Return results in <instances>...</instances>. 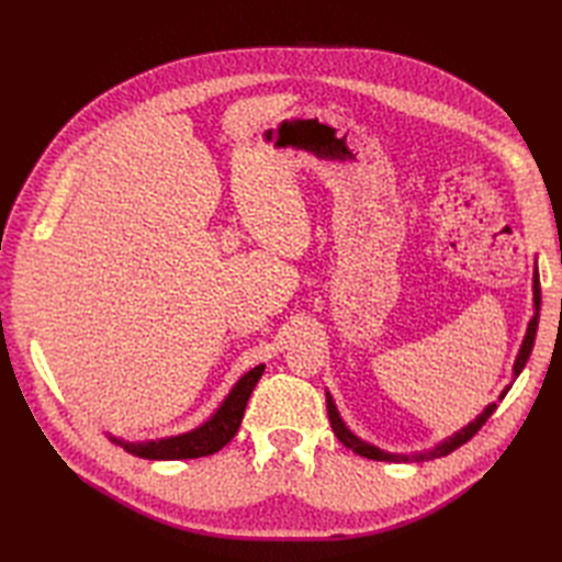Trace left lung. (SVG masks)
I'll list each match as a JSON object with an SVG mask.
<instances>
[{"label": "left lung", "instance_id": "left-lung-1", "mask_svg": "<svg viewBox=\"0 0 562 562\" xmlns=\"http://www.w3.org/2000/svg\"><path fill=\"white\" fill-rule=\"evenodd\" d=\"M532 300H535V314L530 318V323H527V333H525V339L520 345V351L516 356V363H514V378H518L527 359H530L532 353V347H535V337H537V326H539V310H541V288H539V271L535 267V277H532ZM512 386H506L502 391V396H506V391ZM326 405H328V419H330V427L335 431V436L339 438V443L347 446L349 450H353L356 454L361 457H368V459H378V462H411V459H415V462H427V459H436V457H446L450 454L452 450H457L459 446H464L467 440H471L475 434H479V429L483 427V424L487 422V417L497 411V403H490L485 411L475 417L473 422H469L464 429H459L457 434L448 436L446 440H440V443L434 448V450H427V452H415V454H398V452H386V450H380L378 446L368 443V440L359 438L353 431H349V427L345 424V419L339 417L337 413V405L333 401V396L326 391Z\"/></svg>", "mask_w": 562, "mask_h": 562}]
</instances>
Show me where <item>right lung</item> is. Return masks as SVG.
<instances>
[{
	"instance_id": "1",
	"label": "right lung",
	"mask_w": 562,
	"mask_h": 562,
	"mask_svg": "<svg viewBox=\"0 0 562 562\" xmlns=\"http://www.w3.org/2000/svg\"><path fill=\"white\" fill-rule=\"evenodd\" d=\"M262 372L265 366H255L252 370H248L246 375L232 386V391L225 396V401L220 403L217 411L203 422L201 427L192 431L157 440H140V443H131V440L116 438L112 434H108V438L119 448H124L126 452L143 459H196L213 454L220 448H225L234 438V434L239 431L248 398L255 384L262 378Z\"/></svg>"
}]
</instances>
